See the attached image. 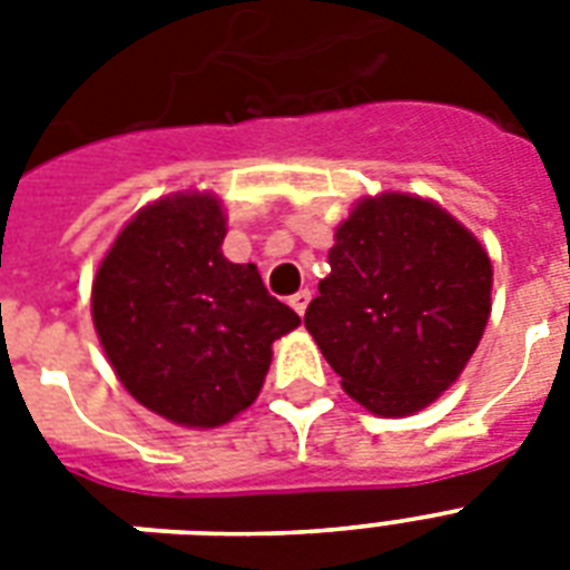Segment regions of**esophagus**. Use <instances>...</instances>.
<instances>
[{"label":"esophagus","mask_w":570,"mask_h":570,"mask_svg":"<svg viewBox=\"0 0 570 570\" xmlns=\"http://www.w3.org/2000/svg\"><path fill=\"white\" fill-rule=\"evenodd\" d=\"M307 304H311V289H298V293L289 298V307H293L298 316H304V311H307Z\"/></svg>","instance_id":"obj_1"}]
</instances>
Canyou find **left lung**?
<instances>
[{"label":"left lung","instance_id":"8db88e82","mask_svg":"<svg viewBox=\"0 0 570 570\" xmlns=\"http://www.w3.org/2000/svg\"><path fill=\"white\" fill-rule=\"evenodd\" d=\"M304 325L340 384L379 416H407L452 387L491 316L494 268L443 206L384 191L352 206Z\"/></svg>","mask_w":570,"mask_h":570}]
</instances>
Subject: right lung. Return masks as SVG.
<instances>
[{"mask_svg": "<svg viewBox=\"0 0 570 570\" xmlns=\"http://www.w3.org/2000/svg\"><path fill=\"white\" fill-rule=\"evenodd\" d=\"M227 215L213 191L141 206L100 259L91 316L136 402L186 429H218L259 396L272 343L298 316L254 263L222 254Z\"/></svg>", "mask_w": 570, "mask_h": 570, "instance_id": "right-lung-1", "label": "right lung"}]
</instances>
